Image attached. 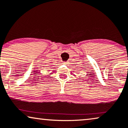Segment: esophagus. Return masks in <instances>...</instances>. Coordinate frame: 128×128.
Returning a JSON list of instances; mask_svg holds the SVG:
<instances>
[{
  "mask_svg": "<svg viewBox=\"0 0 128 128\" xmlns=\"http://www.w3.org/2000/svg\"><path fill=\"white\" fill-rule=\"evenodd\" d=\"M63 64H64V65H67V64H68V62H64Z\"/></svg>",
  "mask_w": 128,
  "mask_h": 128,
  "instance_id": "34e87169",
  "label": "esophagus"
}]
</instances>
